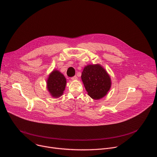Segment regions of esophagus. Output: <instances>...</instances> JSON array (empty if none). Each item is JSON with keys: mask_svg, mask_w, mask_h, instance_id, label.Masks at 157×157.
Here are the masks:
<instances>
[{"mask_svg": "<svg viewBox=\"0 0 157 157\" xmlns=\"http://www.w3.org/2000/svg\"><path fill=\"white\" fill-rule=\"evenodd\" d=\"M77 79H78V77H77L76 76H73V77L71 78V79H72V80H77Z\"/></svg>", "mask_w": 157, "mask_h": 157, "instance_id": "34e87169", "label": "esophagus"}]
</instances>
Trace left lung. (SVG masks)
Returning <instances> with one entry per match:
<instances>
[{
  "instance_id": "1",
  "label": "left lung",
  "mask_w": 157,
  "mask_h": 157,
  "mask_svg": "<svg viewBox=\"0 0 157 157\" xmlns=\"http://www.w3.org/2000/svg\"><path fill=\"white\" fill-rule=\"evenodd\" d=\"M81 79L88 95L94 99L105 96L111 86L110 76L99 64L85 66Z\"/></svg>"
}]
</instances>
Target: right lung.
<instances>
[{"instance_id":"add662e5","label":"right lung","mask_w":157,"mask_h":157,"mask_svg":"<svg viewBox=\"0 0 157 157\" xmlns=\"http://www.w3.org/2000/svg\"><path fill=\"white\" fill-rule=\"evenodd\" d=\"M66 80L65 77L58 71H53L47 80L48 90L54 98L61 96L65 89Z\"/></svg>"}]
</instances>
